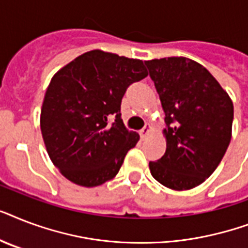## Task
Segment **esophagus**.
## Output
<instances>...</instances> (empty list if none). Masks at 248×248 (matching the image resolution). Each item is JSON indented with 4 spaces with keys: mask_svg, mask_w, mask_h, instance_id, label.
<instances>
[{
    "mask_svg": "<svg viewBox=\"0 0 248 248\" xmlns=\"http://www.w3.org/2000/svg\"><path fill=\"white\" fill-rule=\"evenodd\" d=\"M152 127L151 124H145L141 130H140V136H141V139H145L148 135H149V132H151Z\"/></svg>",
    "mask_w": 248,
    "mask_h": 248,
    "instance_id": "esophagus-1",
    "label": "esophagus"
}]
</instances>
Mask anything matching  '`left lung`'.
I'll return each mask as SVG.
<instances>
[{
  "label": "left lung",
  "instance_id": "obj_1",
  "mask_svg": "<svg viewBox=\"0 0 248 248\" xmlns=\"http://www.w3.org/2000/svg\"><path fill=\"white\" fill-rule=\"evenodd\" d=\"M165 112L167 148L149 162L152 176L173 190L202 184L221 162L232 139L233 103L210 72L177 56L145 62Z\"/></svg>",
  "mask_w": 248,
  "mask_h": 248
}]
</instances>
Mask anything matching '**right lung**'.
I'll use <instances>...</instances> for the list:
<instances>
[{"label":"right lung","instance_id":"right-lung-1","mask_svg":"<svg viewBox=\"0 0 248 248\" xmlns=\"http://www.w3.org/2000/svg\"><path fill=\"white\" fill-rule=\"evenodd\" d=\"M147 76L141 60L93 50L52 77L41 132L48 157L68 180L91 188L118 173L139 141V134L124 127L121 101L128 86Z\"/></svg>","mask_w":248,"mask_h":248}]
</instances>
